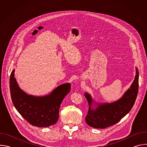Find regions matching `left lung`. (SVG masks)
<instances>
[{
	"label": "left lung",
	"mask_w": 147,
	"mask_h": 147,
	"mask_svg": "<svg viewBox=\"0 0 147 147\" xmlns=\"http://www.w3.org/2000/svg\"><path fill=\"white\" fill-rule=\"evenodd\" d=\"M136 76L130 87L117 100L112 103L96 102L91 95L85 92L89 104L86 121L90 126L105 129L116 124L132 109L137 96L139 73L136 67Z\"/></svg>",
	"instance_id": "1"
}]
</instances>
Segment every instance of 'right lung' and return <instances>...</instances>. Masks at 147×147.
Listing matches in <instances>:
<instances>
[{"instance_id":"obj_1","label":"right lung","mask_w":147,"mask_h":147,"mask_svg":"<svg viewBox=\"0 0 147 147\" xmlns=\"http://www.w3.org/2000/svg\"><path fill=\"white\" fill-rule=\"evenodd\" d=\"M14 71L15 69L10 74V90L12 102L18 113L34 126L45 127L55 124L59 119L60 104L70 91V84H63L47 95L34 96L20 88Z\"/></svg>"}]
</instances>
